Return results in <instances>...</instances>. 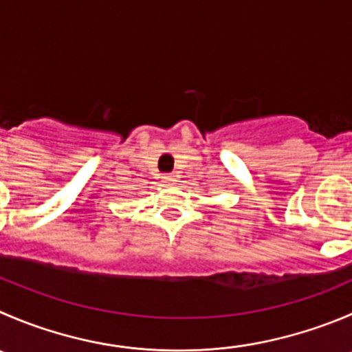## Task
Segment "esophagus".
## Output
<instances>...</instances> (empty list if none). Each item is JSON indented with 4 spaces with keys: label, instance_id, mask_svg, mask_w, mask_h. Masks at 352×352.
Here are the masks:
<instances>
[{
    "label": "esophagus",
    "instance_id": "esophagus-1",
    "mask_svg": "<svg viewBox=\"0 0 352 352\" xmlns=\"http://www.w3.org/2000/svg\"><path fill=\"white\" fill-rule=\"evenodd\" d=\"M162 182L166 184V186H172V184H175V175L173 173H165V175L162 177Z\"/></svg>",
    "mask_w": 352,
    "mask_h": 352
}]
</instances>
